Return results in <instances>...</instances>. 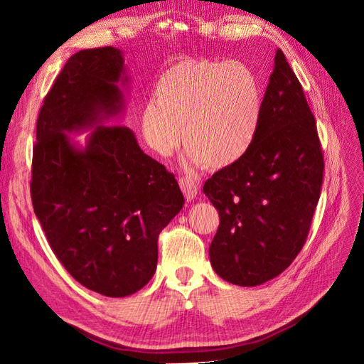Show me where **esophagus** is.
<instances>
[{"instance_id":"1","label":"esophagus","mask_w":364,"mask_h":364,"mask_svg":"<svg viewBox=\"0 0 364 364\" xmlns=\"http://www.w3.org/2000/svg\"><path fill=\"white\" fill-rule=\"evenodd\" d=\"M179 185H181V190L183 191V194L186 197V200H193L197 196V193H199V183H197L191 178H181Z\"/></svg>"}]
</instances>
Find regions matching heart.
I'll return each mask as SVG.
<instances>
[{
	"label": "heart",
	"instance_id": "obj_1",
	"mask_svg": "<svg viewBox=\"0 0 364 364\" xmlns=\"http://www.w3.org/2000/svg\"><path fill=\"white\" fill-rule=\"evenodd\" d=\"M258 74L243 62L190 58L173 62L141 115L147 144L162 156L182 146L193 164L230 167L257 138L262 115Z\"/></svg>",
	"mask_w": 364,
	"mask_h": 364
}]
</instances>
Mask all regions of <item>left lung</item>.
<instances>
[{"label": "left lung", "instance_id": "1", "mask_svg": "<svg viewBox=\"0 0 364 364\" xmlns=\"http://www.w3.org/2000/svg\"><path fill=\"white\" fill-rule=\"evenodd\" d=\"M323 181V153L302 85L281 50L246 155L203 185L220 225L209 246L220 278L255 287L278 277L304 247Z\"/></svg>", "mask_w": 364, "mask_h": 364}]
</instances>
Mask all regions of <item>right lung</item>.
Here are the masks:
<instances>
[{
    "instance_id": "obj_1",
    "label": "right lung",
    "mask_w": 364,
    "mask_h": 364,
    "mask_svg": "<svg viewBox=\"0 0 364 364\" xmlns=\"http://www.w3.org/2000/svg\"><path fill=\"white\" fill-rule=\"evenodd\" d=\"M119 50H82L43 98L30 193L51 250L83 287L109 297L141 290L158 264V237L185 202L174 174L146 155L123 109ZM92 128L85 149L66 135Z\"/></svg>"
}]
</instances>
